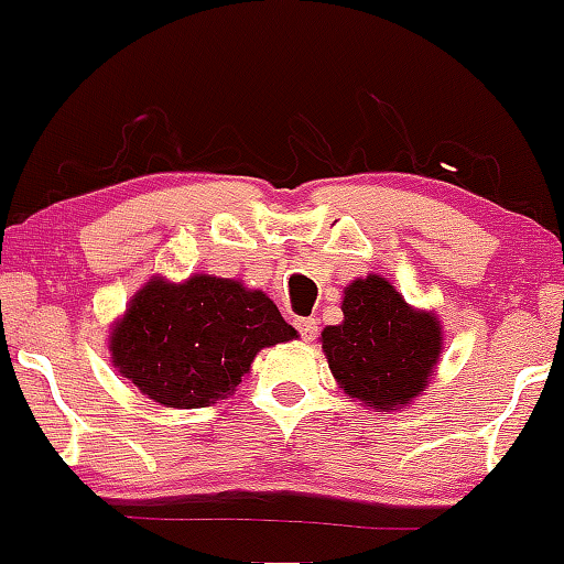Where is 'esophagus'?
I'll return each mask as SVG.
<instances>
[{
	"instance_id": "1",
	"label": "esophagus",
	"mask_w": 564,
	"mask_h": 564,
	"mask_svg": "<svg viewBox=\"0 0 564 564\" xmlns=\"http://www.w3.org/2000/svg\"><path fill=\"white\" fill-rule=\"evenodd\" d=\"M295 327H299L303 340H314L316 333H319V327H316V319H312V316H301V319H295Z\"/></svg>"
}]
</instances>
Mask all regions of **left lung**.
Returning <instances> with one entry per match:
<instances>
[{
	"instance_id": "8db88e82",
	"label": "left lung",
	"mask_w": 564,
	"mask_h": 564,
	"mask_svg": "<svg viewBox=\"0 0 564 564\" xmlns=\"http://www.w3.org/2000/svg\"><path fill=\"white\" fill-rule=\"evenodd\" d=\"M440 325L413 312L383 276L346 288L344 325L322 330L335 381L367 408L394 410L426 389L440 359Z\"/></svg>"
}]
</instances>
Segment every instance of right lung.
I'll return each mask as SVG.
<instances>
[{"label":"right lung","instance_id":"right-lung-1","mask_svg":"<svg viewBox=\"0 0 564 564\" xmlns=\"http://www.w3.org/2000/svg\"><path fill=\"white\" fill-rule=\"evenodd\" d=\"M293 338L261 290L197 274L145 284L111 333V357L151 400L188 410L231 397L263 346Z\"/></svg>","mask_w":564,"mask_h":564}]
</instances>
